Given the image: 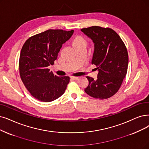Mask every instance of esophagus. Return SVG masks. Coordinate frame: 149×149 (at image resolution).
<instances>
[{
	"label": "esophagus",
	"instance_id": "esophagus-1",
	"mask_svg": "<svg viewBox=\"0 0 149 149\" xmlns=\"http://www.w3.org/2000/svg\"><path fill=\"white\" fill-rule=\"evenodd\" d=\"M71 78L73 79V80H77L79 79V77H77V76H71Z\"/></svg>",
	"mask_w": 149,
	"mask_h": 149
}]
</instances>
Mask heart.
I'll use <instances>...</instances> for the list:
<instances>
[{
	"label": "heart",
	"instance_id": "obj_1",
	"mask_svg": "<svg viewBox=\"0 0 149 149\" xmlns=\"http://www.w3.org/2000/svg\"><path fill=\"white\" fill-rule=\"evenodd\" d=\"M72 43L76 49L79 48V47H86L87 45V40L81 35L75 37L73 40Z\"/></svg>",
	"mask_w": 149,
	"mask_h": 149
}]
</instances>
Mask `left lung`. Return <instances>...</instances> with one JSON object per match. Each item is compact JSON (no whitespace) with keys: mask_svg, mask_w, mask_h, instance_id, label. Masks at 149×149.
Returning a JSON list of instances; mask_svg holds the SVG:
<instances>
[{"mask_svg":"<svg viewBox=\"0 0 149 149\" xmlns=\"http://www.w3.org/2000/svg\"><path fill=\"white\" fill-rule=\"evenodd\" d=\"M81 30L93 40L95 48L92 63L98 70L97 80L87 76L88 85L84 91L95 98H109L119 90L127 73L126 46L111 28L95 26Z\"/></svg>","mask_w":149,"mask_h":149,"instance_id":"obj_1","label":"left lung"}]
</instances>
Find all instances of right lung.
<instances>
[{
	"instance_id": "add662e5",
	"label": "right lung",
	"mask_w": 149,
	"mask_h": 149,
	"mask_svg": "<svg viewBox=\"0 0 149 149\" xmlns=\"http://www.w3.org/2000/svg\"><path fill=\"white\" fill-rule=\"evenodd\" d=\"M73 32L49 29L29 38L23 45L19 61L20 77L37 100L50 102L62 96L66 90L70 77L57 76L48 67L54 63L62 45Z\"/></svg>"
}]
</instances>
